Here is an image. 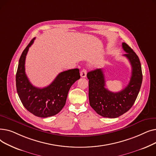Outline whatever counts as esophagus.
Here are the masks:
<instances>
[{"mask_svg":"<svg viewBox=\"0 0 156 156\" xmlns=\"http://www.w3.org/2000/svg\"><path fill=\"white\" fill-rule=\"evenodd\" d=\"M87 71L85 69H83L81 70V72H80V76H81V77L85 78L87 76Z\"/></svg>","mask_w":156,"mask_h":156,"instance_id":"obj_1","label":"esophagus"}]
</instances>
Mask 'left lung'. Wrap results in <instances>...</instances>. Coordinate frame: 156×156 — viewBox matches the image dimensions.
<instances>
[{
    "mask_svg": "<svg viewBox=\"0 0 156 156\" xmlns=\"http://www.w3.org/2000/svg\"><path fill=\"white\" fill-rule=\"evenodd\" d=\"M122 47L126 54L123 55L132 66V76L128 85L118 92H112L105 87L102 69H96L87 73L88 98L91 107L104 118H116L126 112L134 104L142 82V72L138 55L126 43Z\"/></svg>",
    "mask_w": 156,
    "mask_h": 156,
    "instance_id": "obj_1",
    "label": "left lung"
}]
</instances>
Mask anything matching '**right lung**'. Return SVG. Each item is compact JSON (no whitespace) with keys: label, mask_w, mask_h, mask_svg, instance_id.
I'll list each match as a JSON object with an SVG mask.
<instances>
[{"label":"right lung","mask_w":156,"mask_h":156,"mask_svg":"<svg viewBox=\"0 0 156 156\" xmlns=\"http://www.w3.org/2000/svg\"><path fill=\"white\" fill-rule=\"evenodd\" d=\"M32 39L22 52L16 75V90L25 108L34 115L47 118L59 113L66 101L68 92L73 84L80 78L79 69H72L60 73L48 86L40 88L30 82L25 73V59Z\"/></svg>","instance_id":"1"}]
</instances>
